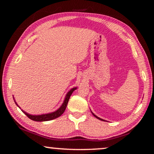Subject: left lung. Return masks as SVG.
Returning a JSON list of instances; mask_svg holds the SVG:
<instances>
[{
  "mask_svg": "<svg viewBox=\"0 0 154 154\" xmlns=\"http://www.w3.org/2000/svg\"><path fill=\"white\" fill-rule=\"evenodd\" d=\"M92 114L94 115V117H95V118H97V119H100V120H102V121H105V120H104V119H101V118H98V117H97V116H95V115H94V114L93 113H92Z\"/></svg>",
  "mask_w": 154,
  "mask_h": 154,
  "instance_id": "8db88e82",
  "label": "left lung"
}]
</instances>
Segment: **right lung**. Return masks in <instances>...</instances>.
Masks as SVG:
<instances>
[{"label":"right lung","instance_id":"1","mask_svg":"<svg viewBox=\"0 0 154 154\" xmlns=\"http://www.w3.org/2000/svg\"><path fill=\"white\" fill-rule=\"evenodd\" d=\"M77 89V88H74L71 89V90L69 91V92L67 93V94L66 96V98L64 99V101L63 104H62V106L60 107L58 110L53 112V113H48V114H43V115H40V116H32V115H30L27 113H26L24 111H23V113L26 114V116L28 118H30V119H32L33 121H36V122H45V121H49V120H52V119H54L57 118H58L61 116V115L64 113L65 109L66 108V106H67V104L68 102H69V100L70 97H71V96L72 94V93L74 92V90H75ZM15 104L17 105V104L15 103ZM18 106V105H17Z\"/></svg>","mask_w":154,"mask_h":154}]
</instances>
